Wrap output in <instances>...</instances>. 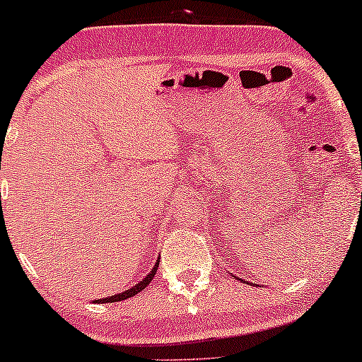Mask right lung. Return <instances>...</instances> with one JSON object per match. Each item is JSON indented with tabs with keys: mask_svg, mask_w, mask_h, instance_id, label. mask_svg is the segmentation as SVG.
<instances>
[{
	"mask_svg": "<svg viewBox=\"0 0 362 362\" xmlns=\"http://www.w3.org/2000/svg\"><path fill=\"white\" fill-rule=\"evenodd\" d=\"M158 268H159V261L156 262V266H154V268H152V272L148 273V275L145 276V279L141 280L140 284H136V286H134V287H131L129 291H126V293H122V294H115V296H110V298H105V299H96V303H115V301H122V299H127V298H131V296L138 294V293H140V291H144L145 287H147L148 284L152 282V279H154V275H156V272H158Z\"/></svg>",
	"mask_w": 362,
	"mask_h": 362,
	"instance_id": "1",
	"label": "right lung"
}]
</instances>
